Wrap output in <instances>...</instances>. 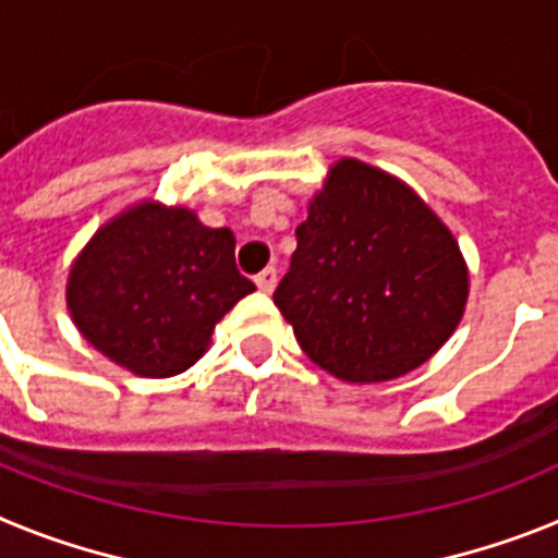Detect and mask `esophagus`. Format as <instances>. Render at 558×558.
Here are the masks:
<instances>
[{
	"mask_svg": "<svg viewBox=\"0 0 558 558\" xmlns=\"http://www.w3.org/2000/svg\"><path fill=\"white\" fill-rule=\"evenodd\" d=\"M276 279H279V276H276V268H265V270H259V274L254 276L256 288L263 290V293H274Z\"/></svg>",
	"mask_w": 558,
	"mask_h": 558,
	"instance_id": "34e87169",
	"label": "esophagus"
}]
</instances>
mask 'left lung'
I'll return each mask as SVG.
<instances>
[{
	"mask_svg": "<svg viewBox=\"0 0 558 558\" xmlns=\"http://www.w3.org/2000/svg\"><path fill=\"white\" fill-rule=\"evenodd\" d=\"M295 240L274 304L332 377H402L456 332L470 295L466 263L405 181L366 161H335Z\"/></svg>",
	"mask_w": 558,
	"mask_h": 558,
	"instance_id": "8db88e82",
	"label": "left lung"
}]
</instances>
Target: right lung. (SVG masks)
I'll use <instances>...</instances> for the list:
<instances>
[{"instance_id": "add662e5", "label": "right lung", "mask_w": 558, "mask_h": 558, "mask_svg": "<svg viewBox=\"0 0 558 558\" xmlns=\"http://www.w3.org/2000/svg\"><path fill=\"white\" fill-rule=\"evenodd\" d=\"M254 282L234 265V234L184 206L142 201L97 229L72 263L66 307L83 338L140 377L181 374Z\"/></svg>"}]
</instances>
